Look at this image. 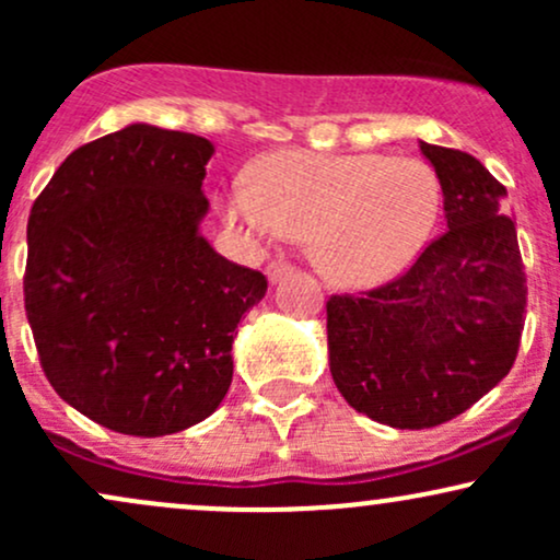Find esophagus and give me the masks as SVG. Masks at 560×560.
<instances>
[{"label":"esophagus","mask_w":560,"mask_h":560,"mask_svg":"<svg viewBox=\"0 0 560 560\" xmlns=\"http://www.w3.org/2000/svg\"><path fill=\"white\" fill-rule=\"evenodd\" d=\"M294 271V266H292V262H287V260H271V262H268V279H271L273 281V284H276V281H281V279H284V276H289V273H292Z\"/></svg>","instance_id":"esophagus-1"}]
</instances>
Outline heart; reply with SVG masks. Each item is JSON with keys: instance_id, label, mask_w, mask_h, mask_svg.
<instances>
[{"instance_id": "b5f03b06", "label": "heart", "mask_w": 560, "mask_h": 560, "mask_svg": "<svg viewBox=\"0 0 560 560\" xmlns=\"http://www.w3.org/2000/svg\"><path fill=\"white\" fill-rule=\"evenodd\" d=\"M221 205L253 240H311L334 284L376 287L419 258L442 189L432 165L416 158L289 150L258 163L253 184H231Z\"/></svg>"}]
</instances>
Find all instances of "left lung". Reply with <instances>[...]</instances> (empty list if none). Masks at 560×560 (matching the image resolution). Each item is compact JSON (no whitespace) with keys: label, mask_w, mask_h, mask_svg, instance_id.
<instances>
[{"label":"left lung","mask_w":560,"mask_h":560,"mask_svg":"<svg viewBox=\"0 0 560 560\" xmlns=\"http://www.w3.org/2000/svg\"><path fill=\"white\" fill-rule=\"evenodd\" d=\"M447 229L408 271L326 302L329 365L358 413L395 429L440 427L485 397L516 361L526 273L505 186L468 152L421 141Z\"/></svg>","instance_id":"left-lung-1"}]
</instances>
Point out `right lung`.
<instances>
[{
	"label": "right lung",
	"instance_id": "obj_1",
	"mask_svg": "<svg viewBox=\"0 0 560 560\" xmlns=\"http://www.w3.org/2000/svg\"><path fill=\"white\" fill-rule=\"evenodd\" d=\"M208 139L133 124L70 152L28 215L25 316L57 395L102 427L163 436L226 397L231 342L268 279L218 255Z\"/></svg>",
	"mask_w": 560,
	"mask_h": 560
}]
</instances>
